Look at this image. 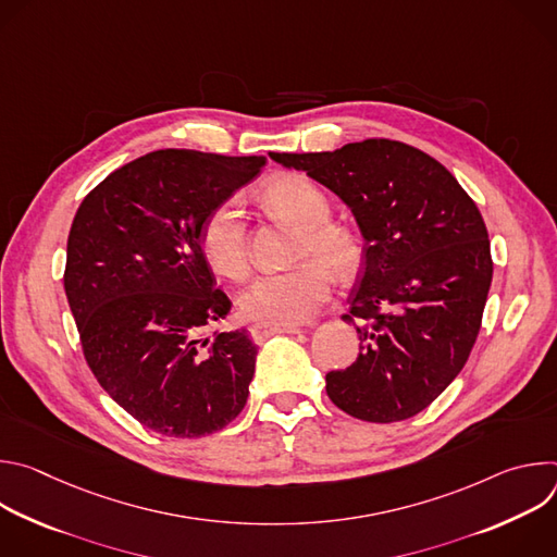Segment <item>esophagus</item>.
I'll return each instance as SVG.
<instances>
[{"instance_id": "esophagus-1", "label": "esophagus", "mask_w": 557, "mask_h": 557, "mask_svg": "<svg viewBox=\"0 0 557 557\" xmlns=\"http://www.w3.org/2000/svg\"><path fill=\"white\" fill-rule=\"evenodd\" d=\"M301 329L299 326H277V324H253L251 326V337H253V342L256 344H262V342H267L269 337H273V335H282V333H286V335H297Z\"/></svg>"}]
</instances>
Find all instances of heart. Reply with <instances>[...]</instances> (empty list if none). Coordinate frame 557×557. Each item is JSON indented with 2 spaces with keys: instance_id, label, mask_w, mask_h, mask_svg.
Here are the masks:
<instances>
[{
  "instance_id": "1",
  "label": "heart",
  "mask_w": 557,
  "mask_h": 557,
  "mask_svg": "<svg viewBox=\"0 0 557 557\" xmlns=\"http://www.w3.org/2000/svg\"><path fill=\"white\" fill-rule=\"evenodd\" d=\"M267 202L301 226L297 258L308 260L295 269L264 273L237 299L251 322L293 326L308 322L333 290V273H352L361 247L352 231L333 224L331 200L320 185L301 174H286L264 187ZM200 243L213 271L240 280L249 271L247 226L243 200L231 196L205 218Z\"/></svg>"
}]
</instances>
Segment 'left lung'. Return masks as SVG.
<instances>
[{"mask_svg": "<svg viewBox=\"0 0 557 557\" xmlns=\"http://www.w3.org/2000/svg\"><path fill=\"white\" fill-rule=\"evenodd\" d=\"M331 189L363 237V273L350 295L359 357L326 374L331 401L368 423L425 410L462 370L492 286L483 215L425 151L368 138L335 151L269 153Z\"/></svg>", "mask_w": 557, "mask_h": 557, "instance_id": "left-lung-1", "label": "left lung"}]
</instances>
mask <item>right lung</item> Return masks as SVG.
Returning a JSON list of instances; mask_svg holds the SVG:
<instances>
[{"label":"right lung","instance_id":"add662e5","mask_svg":"<svg viewBox=\"0 0 557 557\" xmlns=\"http://www.w3.org/2000/svg\"><path fill=\"white\" fill-rule=\"evenodd\" d=\"M267 156L158 149L112 172L78 207L63 286L101 387L145 428L200 438L243 412L258 348L224 320L200 231Z\"/></svg>","mask_w":557,"mask_h":557}]
</instances>
